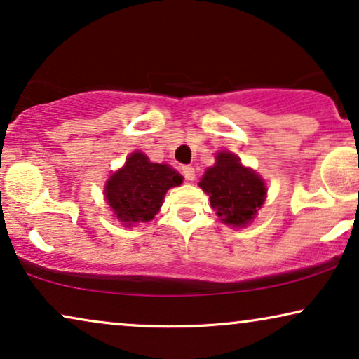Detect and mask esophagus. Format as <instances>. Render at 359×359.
Wrapping results in <instances>:
<instances>
[{
  "mask_svg": "<svg viewBox=\"0 0 359 359\" xmlns=\"http://www.w3.org/2000/svg\"><path fill=\"white\" fill-rule=\"evenodd\" d=\"M183 175H184V178L188 180V181H194V178H196V171H194V168L193 166H189V165H186V166H183Z\"/></svg>",
  "mask_w": 359,
  "mask_h": 359,
  "instance_id": "obj_1",
  "label": "esophagus"
}]
</instances>
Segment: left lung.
<instances>
[{"label": "left lung", "mask_w": 359, "mask_h": 359, "mask_svg": "<svg viewBox=\"0 0 359 359\" xmlns=\"http://www.w3.org/2000/svg\"><path fill=\"white\" fill-rule=\"evenodd\" d=\"M199 186L209 196L220 220L232 227H245L252 222L266 198L262 176L243 166L230 151L215 155V165L205 170Z\"/></svg>", "instance_id": "1"}]
</instances>
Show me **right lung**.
I'll use <instances>...</instances> for the list:
<instances>
[{"label": "right lung", "instance_id": "obj_1", "mask_svg": "<svg viewBox=\"0 0 359 359\" xmlns=\"http://www.w3.org/2000/svg\"><path fill=\"white\" fill-rule=\"evenodd\" d=\"M183 183V176L165 163H151L140 150L106 181L104 196L124 225L149 222L163 203L166 191Z\"/></svg>", "mask_w": 359, "mask_h": 359}]
</instances>
